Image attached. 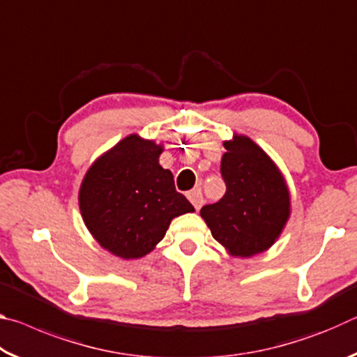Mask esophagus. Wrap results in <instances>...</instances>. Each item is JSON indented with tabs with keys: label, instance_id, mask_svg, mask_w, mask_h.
<instances>
[{
	"label": "esophagus",
	"instance_id": "obj_1",
	"mask_svg": "<svg viewBox=\"0 0 357 357\" xmlns=\"http://www.w3.org/2000/svg\"><path fill=\"white\" fill-rule=\"evenodd\" d=\"M187 198H189L190 203L193 204V208L197 211L203 206V195L200 189H193L189 193H187Z\"/></svg>",
	"mask_w": 357,
	"mask_h": 357
}]
</instances>
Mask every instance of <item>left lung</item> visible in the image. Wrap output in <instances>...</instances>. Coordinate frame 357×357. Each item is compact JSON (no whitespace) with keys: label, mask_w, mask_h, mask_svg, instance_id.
Returning <instances> with one entry per match:
<instances>
[{"label":"left lung","mask_w":357,"mask_h":357,"mask_svg":"<svg viewBox=\"0 0 357 357\" xmlns=\"http://www.w3.org/2000/svg\"><path fill=\"white\" fill-rule=\"evenodd\" d=\"M220 173L227 192L200 215L213 238L233 257L249 258L268 250L289 219V192L273 159L250 140L234 135L223 142Z\"/></svg>","instance_id":"1"}]
</instances>
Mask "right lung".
<instances>
[{"label": "right lung", "instance_id": "add662e5", "mask_svg": "<svg viewBox=\"0 0 357 357\" xmlns=\"http://www.w3.org/2000/svg\"><path fill=\"white\" fill-rule=\"evenodd\" d=\"M162 144L137 134L102 154L82 181L78 204L93 238L113 255L142 258L164 239L174 217L193 213L173 174L159 164Z\"/></svg>", "mask_w": 357, "mask_h": 357}]
</instances>
